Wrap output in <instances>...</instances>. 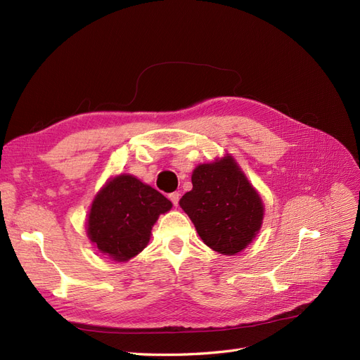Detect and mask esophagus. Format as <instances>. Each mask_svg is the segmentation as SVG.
I'll return each mask as SVG.
<instances>
[{
	"mask_svg": "<svg viewBox=\"0 0 360 360\" xmlns=\"http://www.w3.org/2000/svg\"><path fill=\"white\" fill-rule=\"evenodd\" d=\"M169 200H171V202L174 204V205H179V200H180V193L179 192H172V193H169Z\"/></svg>",
	"mask_w": 360,
	"mask_h": 360,
	"instance_id": "obj_1",
	"label": "esophagus"
}]
</instances>
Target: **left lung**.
I'll return each instance as SVG.
<instances>
[{"instance_id": "1", "label": "left lung", "mask_w": 360, "mask_h": 360, "mask_svg": "<svg viewBox=\"0 0 360 360\" xmlns=\"http://www.w3.org/2000/svg\"><path fill=\"white\" fill-rule=\"evenodd\" d=\"M179 204L201 240L222 255L242 252L264 219L263 200L228 153L193 169L192 191Z\"/></svg>"}]
</instances>
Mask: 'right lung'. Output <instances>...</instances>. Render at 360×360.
<instances>
[{
	"instance_id": "right-lung-1",
	"label": "right lung",
	"mask_w": 360,
	"mask_h": 360,
	"mask_svg": "<svg viewBox=\"0 0 360 360\" xmlns=\"http://www.w3.org/2000/svg\"><path fill=\"white\" fill-rule=\"evenodd\" d=\"M171 207L169 200L132 174H118L96 193L86 216V236L103 255L123 263L148 245L151 228Z\"/></svg>"
}]
</instances>
